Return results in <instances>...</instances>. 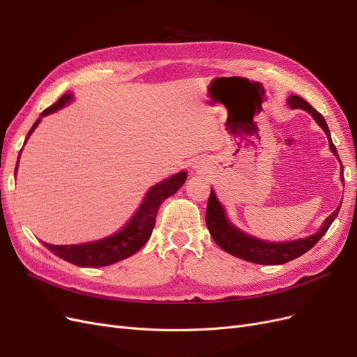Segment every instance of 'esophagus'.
Listing matches in <instances>:
<instances>
[{"instance_id":"34e87169","label":"esophagus","mask_w":357,"mask_h":357,"mask_svg":"<svg viewBox=\"0 0 357 357\" xmlns=\"http://www.w3.org/2000/svg\"><path fill=\"white\" fill-rule=\"evenodd\" d=\"M195 168H201V167H195Z\"/></svg>"}]
</instances>
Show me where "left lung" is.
Listing matches in <instances>:
<instances>
[{
    "mask_svg": "<svg viewBox=\"0 0 357 357\" xmlns=\"http://www.w3.org/2000/svg\"><path fill=\"white\" fill-rule=\"evenodd\" d=\"M287 105L291 110L301 109L310 113L311 117L317 122V125L323 129V131H325L331 152L340 160V165H341L340 178H341V183H344V168L341 164V159L338 156L337 147H335L332 143L331 132H329L325 117H323L317 110L312 109L305 100H302L298 95H290L287 98ZM340 208H341V204L338 205L337 210L328 215L325 222L321 223L319 231L312 235H308L305 238H298L291 241L273 243V241L256 238V236L240 229L238 226L228 218V213H226L222 202L218 199V197H215V192L211 188V193L207 204V211H205V223H207V228L215 244H218L220 248H223L225 252H228L229 255L240 257L243 261H248L259 265H282V264L294 261V259L302 256L304 253H307L310 248L314 247L321 236L326 234L332 222L337 219Z\"/></svg>",
    "mask_w": 357,
    "mask_h": 357,
    "instance_id": "left-lung-1",
    "label": "left lung"
}]
</instances>
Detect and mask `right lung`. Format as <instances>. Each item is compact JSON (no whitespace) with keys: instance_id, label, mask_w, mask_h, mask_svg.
<instances>
[{"instance_id":"right-lung-1","label":"right lung","mask_w":357,"mask_h":357,"mask_svg":"<svg viewBox=\"0 0 357 357\" xmlns=\"http://www.w3.org/2000/svg\"><path fill=\"white\" fill-rule=\"evenodd\" d=\"M73 100H74L73 92H67L63 93L55 104H52L49 109L43 112L36 121V123L29 129L25 143L28 142L29 135L34 132V129L38 126L43 117L63 109V107L68 105ZM20 152H22V150H20ZM17 164H19V159H17ZM16 172H17V165L15 169V176ZM186 177H188V172L183 169L177 172V174H172L162 181L156 183V185H153L147 190L142 204H139V207L132 214V218L129 219L126 225L122 226L117 232L105 236V238L89 241V243H82V244L55 245V244L43 243V245L49 248L53 255L63 259V261L77 266H83V268L107 266V265L116 264L119 261H123V259L135 255L139 248L147 243L150 235H152L155 220H156V213L160 207V204L171 195H174V193L183 186V183L186 181Z\"/></svg>"}]
</instances>
